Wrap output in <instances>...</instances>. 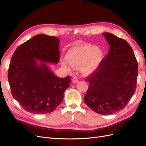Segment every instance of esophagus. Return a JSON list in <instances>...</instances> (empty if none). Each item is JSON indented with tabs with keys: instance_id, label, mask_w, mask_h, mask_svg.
<instances>
[{
	"instance_id": "34e87169",
	"label": "esophagus",
	"mask_w": 146,
	"mask_h": 146,
	"mask_svg": "<svg viewBox=\"0 0 146 146\" xmlns=\"http://www.w3.org/2000/svg\"><path fill=\"white\" fill-rule=\"evenodd\" d=\"M72 82H73L74 83H77V82H78V78H77V77H74V78H72Z\"/></svg>"
}]
</instances>
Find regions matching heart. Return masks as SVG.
<instances>
[{
    "mask_svg": "<svg viewBox=\"0 0 146 146\" xmlns=\"http://www.w3.org/2000/svg\"><path fill=\"white\" fill-rule=\"evenodd\" d=\"M67 60H63L61 64L68 71L74 67L81 68L84 75L94 72L100 66L104 59V53L98 47L94 46H85L72 48L66 55Z\"/></svg>",
    "mask_w": 146,
    "mask_h": 146,
    "instance_id": "b5f03b06",
    "label": "heart"
}]
</instances>
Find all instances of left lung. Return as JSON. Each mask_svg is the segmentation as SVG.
I'll return each mask as SVG.
<instances>
[{"mask_svg": "<svg viewBox=\"0 0 146 146\" xmlns=\"http://www.w3.org/2000/svg\"><path fill=\"white\" fill-rule=\"evenodd\" d=\"M102 35L110 50L99 68L86 78L90 84L84 101L92 111L105 115L125 107L135 92L138 67L129 43L112 33Z\"/></svg>", "mask_w": 146, "mask_h": 146, "instance_id": "obj_1", "label": "left lung"}]
</instances>
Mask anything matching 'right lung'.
Segmentation results:
<instances>
[{
	"mask_svg": "<svg viewBox=\"0 0 146 146\" xmlns=\"http://www.w3.org/2000/svg\"><path fill=\"white\" fill-rule=\"evenodd\" d=\"M59 43L56 37L39 34L20 45L11 57L8 82L13 97L25 111L50 113L63 101L70 78L56 77L47 64L58 63Z\"/></svg>",
	"mask_w": 146,
	"mask_h": 146,
	"instance_id": "right-lung-1",
	"label": "right lung"
}]
</instances>
